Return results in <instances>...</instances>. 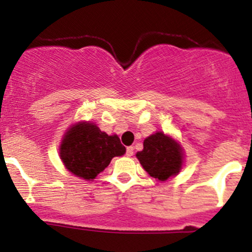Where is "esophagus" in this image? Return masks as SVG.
I'll return each mask as SVG.
<instances>
[{
	"label": "esophagus",
	"mask_w": 252,
	"mask_h": 252,
	"mask_svg": "<svg viewBox=\"0 0 252 252\" xmlns=\"http://www.w3.org/2000/svg\"><path fill=\"white\" fill-rule=\"evenodd\" d=\"M132 155H133V147L126 148V156H127V157H131Z\"/></svg>",
	"instance_id": "34e87169"
}]
</instances>
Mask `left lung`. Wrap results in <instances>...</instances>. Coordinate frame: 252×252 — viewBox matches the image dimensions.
I'll list each match as a JSON object with an SVG mask.
<instances>
[{
  "label": "left lung",
  "instance_id": "1",
  "mask_svg": "<svg viewBox=\"0 0 252 252\" xmlns=\"http://www.w3.org/2000/svg\"><path fill=\"white\" fill-rule=\"evenodd\" d=\"M136 157L151 177L164 182L182 169L183 148L163 132H156L143 141V150Z\"/></svg>",
  "mask_w": 252,
  "mask_h": 252
}]
</instances>
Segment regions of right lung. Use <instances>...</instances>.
<instances>
[{
    "instance_id": "1",
    "label": "right lung",
    "mask_w": 252,
    "mask_h": 252,
    "mask_svg": "<svg viewBox=\"0 0 252 252\" xmlns=\"http://www.w3.org/2000/svg\"><path fill=\"white\" fill-rule=\"evenodd\" d=\"M59 155L69 172L93 181L114 157L125 155L126 148L117 135L109 136L93 122H78L68 128L62 140Z\"/></svg>"
}]
</instances>
